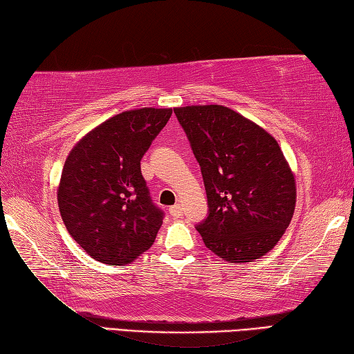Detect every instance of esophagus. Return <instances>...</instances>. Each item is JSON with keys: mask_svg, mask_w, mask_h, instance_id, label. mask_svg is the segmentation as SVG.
Returning a JSON list of instances; mask_svg holds the SVG:
<instances>
[{"mask_svg": "<svg viewBox=\"0 0 354 354\" xmlns=\"http://www.w3.org/2000/svg\"><path fill=\"white\" fill-rule=\"evenodd\" d=\"M169 213H170L171 217H181L183 216V205L175 204V205L169 208Z\"/></svg>", "mask_w": 354, "mask_h": 354, "instance_id": "1", "label": "esophagus"}]
</instances>
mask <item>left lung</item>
Here are the masks:
<instances>
[{
	"mask_svg": "<svg viewBox=\"0 0 354 354\" xmlns=\"http://www.w3.org/2000/svg\"><path fill=\"white\" fill-rule=\"evenodd\" d=\"M201 165L207 219L196 225L209 251L246 263L269 252L295 212V178L272 135L221 104L173 109Z\"/></svg>",
	"mask_w": 354,
	"mask_h": 354,
	"instance_id": "obj_1",
	"label": "left lung"
}]
</instances>
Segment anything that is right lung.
<instances>
[{"instance_id":"obj_1","label":"right lung","mask_w":354,"mask_h":354,"mask_svg":"<svg viewBox=\"0 0 354 354\" xmlns=\"http://www.w3.org/2000/svg\"><path fill=\"white\" fill-rule=\"evenodd\" d=\"M171 109L117 114L86 133L66 158L57 204L80 248L106 265H127L153 245L164 213L150 198L140 161Z\"/></svg>"}]
</instances>
